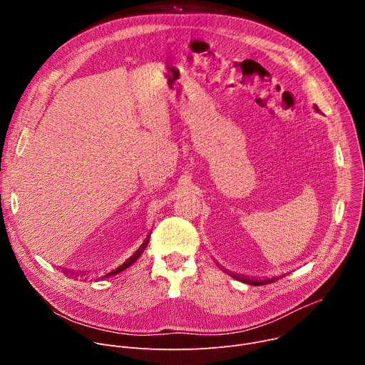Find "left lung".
<instances>
[{"mask_svg":"<svg viewBox=\"0 0 365 365\" xmlns=\"http://www.w3.org/2000/svg\"><path fill=\"white\" fill-rule=\"evenodd\" d=\"M315 111L319 113V108L315 106ZM230 276H232L234 279L240 280V282H244V283H248V284H252V286H262V284H269V283H273L277 280V277H273V279H266V280H255V279H248V277H242V276H237V274H232L230 273Z\"/></svg>","mask_w":365,"mask_h":365,"instance_id":"1","label":"left lung"}]
</instances>
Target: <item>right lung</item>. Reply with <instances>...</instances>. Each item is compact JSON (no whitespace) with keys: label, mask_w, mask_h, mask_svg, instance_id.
<instances>
[{"label":"right lung","mask_w":365,"mask_h":365,"mask_svg":"<svg viewBox=\"0 0 365 365\" xmlns=\"http://www.w3.org/2000/svg\"><path fill=\"white\" fill-rule=\"evenodd\" d=\"M148 241H150V234H148V237H147V238H145V240H144V242H143V244H141V245H140V248H138V250H137V251H135V252H134V254H133V255H131V257H130V258H128V259H127V262H124V263H123V264H121V266H120V267H117V269H115V270H113V272H110V273H107V274H106V276H102V279H103V277H108V276H114V274H118V273H121V272H123V270H125V269H128V267H130V266H131V264H134V263H135V262H137V259H138V257H140V255H141V254H143V251H144V250H145V247H147V244H148ZM66 272H68V270H65V273H66ZM71 273H72V274H73V272H71Z\"/></svg>","instance_id":"add662e5"}]
</instances>
